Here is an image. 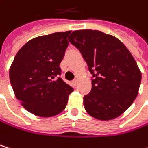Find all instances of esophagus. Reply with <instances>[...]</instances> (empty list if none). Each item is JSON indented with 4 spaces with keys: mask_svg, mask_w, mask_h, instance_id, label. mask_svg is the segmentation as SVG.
<instances>
[{
    "mask_svg": "<svg viewBox=\"0 0 148 148\" xmlns=\"http://www.w3.org/2000/svg\"><path fill=\"white\" fill-rule=\"evenodd\" d=\"M78 82H79L78 79H75L74 80H73V81H72V84H73V86H76L78 85Z\"/></svg>",
    "mask_w": 148,
    "mask_h": 148,
    "instance_id": "34e87169",
    "label": "esophagus"
}]
</instances>
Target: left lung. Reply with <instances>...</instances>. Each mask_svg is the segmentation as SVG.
Returning <instances> with one entry per match:
<instances>
[{
	"label": "left lung",
	"instance_id": "8db88e82",
	"mask_svg": "<svg viewBox=\"0 0 148 148\" xmlns=\"http://www.w3.org/2000/svg\"><path fill=\"white\" fill-rule=\"evenodd\" d=\"M69 42L81 53L92 74V90L84 96L86 111L108 121L121 116L134 101L141 80L130 51L118 38L97 30H78Z\"/></svg>",
	"mask_w": 148,
	"mask_h": 148
}]
</instances>
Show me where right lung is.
Here are the masks:
<instances>
[{
  "label": "right lung",
  "mask_w": 148,
  "mask_h": 148,
  "mask_svg": "<svg viewBox=\"0 0 148 148\" xmlns=\"http://www.w3.org/2000/svg\"><path fill=\"white\" fill-rule=\"evenodd\" d=\"M70 32H56L31 39L18 51L11 64L9 78L15 96L35 116L58 115L74 91L59 77V65Z\"/></svg>",
  "instance_id": "right-lung-1"
}]
</instances>
